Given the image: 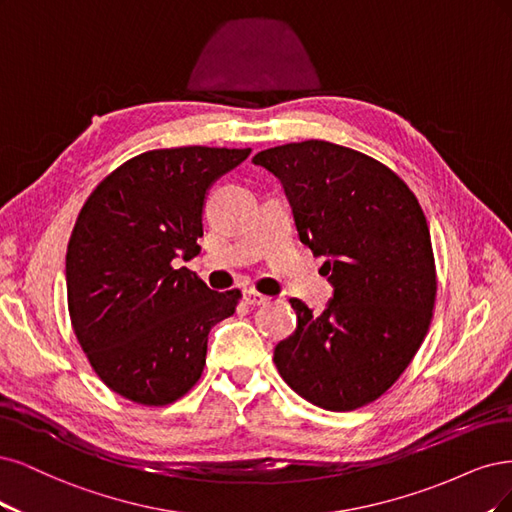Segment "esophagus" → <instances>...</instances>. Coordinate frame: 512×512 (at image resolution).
I'll list each match as a JSON object with an SVG mask.
<instances>
[{
    "instance_id": "1",
    "label": "esophagus",
    "mask_w": 512,
    "mask_h": 512,
    "mask_svg": "<svg viewBox=\"0 0 512 512\" xmlns=\"http://www.w3.org/2000/svg\"><path fill=\"white\" fill-rule=\"evenodd\" d=\"M242 300H244V304H249V306H263V304H268L266 295H261V293L253 291V289H246V291L242 293Z\"/></svg>"
}]
</instances>
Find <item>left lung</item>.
Masks as SVG:
<instances>
[{"label": "left lung", "instance_id": "1", "mask_svg": "<svg viewBox=\"0 0 512 512\" xmlns=\"http://www.w3.org/2000/svg\"><path fill=\"white\" fill-rule=\"evenodd\" d=\"M283 183L300 240L334 287L321 315L291 300L298 327L274 349L285 383L310 404L366 406L400 378L430 329L432 238L415 193L381 161L325 140L253 157Z\"/></svg>", "mask_w": 512, "mask_h": 512}]
</instances>
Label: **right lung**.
Masks as SVG:
<instances>
[{"instance_id": "right-lung-1", "label": "right lung", "mask_w": 512, "mask_h": 512, "mask_svg": "<svg viewBox=\"0 0 512 512\" xmlns=\"http://www.w3.org/2000/svg\"><path fill=\"white\" fill-rule=\"evenodd\" d=\"M251 148H157L108 174L72 229L65 280L74 334L104 385L168 406L200 381L212 325L240 291H212L178 259L200 255L210 185Z\"/></svg>"}]
</instances>
